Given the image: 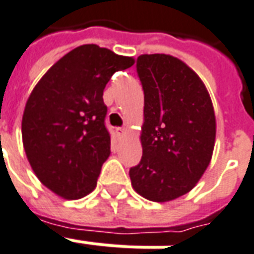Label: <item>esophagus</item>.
I'll use <instances>...</instances> for the list:
<instances>
[{"mask_svg":"<svg viewBox=\"0 0 254 254\" xmlns=\"http://www.w3.org/2000/svg\"><path fill=\"white\" fill-rule=\"evenodd\" d=\"M114 131H116V134L120 135V137H123V135L127 133L125 127H116V129H114Z\"/></svg>","mask_w":254,"mask_h":254,"instance_id":"1","label":"esophagus"}]
</instances>
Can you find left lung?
Returning a JSON list of instances; mask_svg holds the SVG:
<instances>
[{"instance_id":"8db88e82","label":"left lung","mask_w":254,"mask_h":254,"mask_svg":"<svg viewBox=\"0 0 254 254\" xmlns=\"http://www.w3.org/2000/svg\"><path fill=\"white\" fill-rule=\"evenodd\" d=\"M137 75L144 90L142 157L129 170L131 187L154 202L191 190L212 158L216 119L200 77L168 54H142Z\"/></svg>"}]
</instances>
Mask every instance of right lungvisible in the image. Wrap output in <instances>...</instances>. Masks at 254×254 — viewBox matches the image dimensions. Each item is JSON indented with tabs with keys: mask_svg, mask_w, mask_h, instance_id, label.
I'll use <instances>...</instances> for the list:
<instances>
[{
	"mask_svg": "<svg viewBox=\"0 0 254 254\" xmlns=\"http://www.w3.org/2000/svg\"><path fill=\"white\" fill-rule=\"evenodd\" d=\"M131 57L93 45L58 60L33 89L22 117V141L32 169L46 188L66 200L96 188L110 154L104 89Z\"/></svg>",
	"mask_w": 254,
	"mask_h": 254,
	"instance_id": "right-lung-1",
	"label": "right lung"
}]
</instances>
